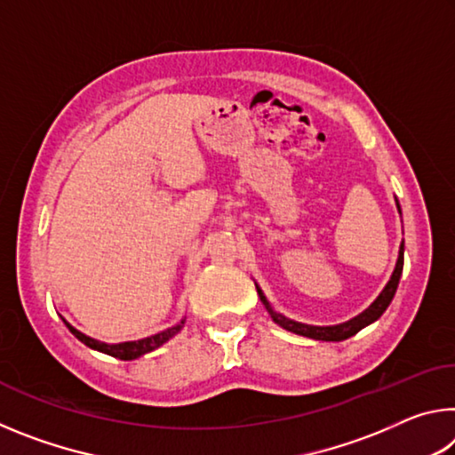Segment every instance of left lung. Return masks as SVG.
I'll return each mask as SVG.
<instances>
[{
  "label": "left lung",
  "mask_w": 455,
  "mask_h": 455,
  "mask_svg": "<svg viewBox=\"0 0 455 455\" xmlns=\"http://www.w3.org/2000/svg\"><path fill=\"white\" fill-rule=\"evenodd\" d=\"M397 209H399V203H397ZM402 212V211H399ZM402 271H403V243L402 246H399V259H397V265H395V271L394 275H391L389 283L385 284V289L381 291V295L375 299L373 305L369 307V309H365L361 315H357L355 319H351L347 323H341V325H335V327H313V325H305V323H297V321H291L287 317H283V315H279L276 311L271 309V305H268V301L263 295V291H259V297L260 301H263V305L267 307V311L271 313L273 321L276 323V325H281L283 329L291 331V333H297V335H303V337H311V339H317V341H343V339H349L351 335L359 333L361 329L367 327L369 323L377 321L383 315V311L387 309L391 299H394L395 291H397V284H399V276H402Z\"/></svg>",
  "instance_id": "obj_1"
}]
</instances>
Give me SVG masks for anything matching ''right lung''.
<instances>
[{
  "label": "right lung",
  "mask_w": 455,
  "mask_h": 455,
  "mask_svg": "<svg viewBox=\"0 0 455 455\" xmlns=\"http://www.w3.org/2000/svg\"><path fill=\"white\" fill-rule=\"evenodd\" d=\"M64 323H66V327L70 329L72 333H74L76 337H78L84 345H88L90 349L102 351V353H106V355H112V357L122 359V361L136 359V357L144 355V353L154 351L156 347H160V345H163V343H166L168 339L179 333L180 327H182V325L171 327V329H166V331H163V333H158V335L140 339V341H126V343H118V345H108V343H100V341H96V339H92V337H88V335L80 333V331L74 329L68 321H64ZM182 323H184V321H182Z\"/></svg>",
  "instance_id": "1"
}]
</instances>
